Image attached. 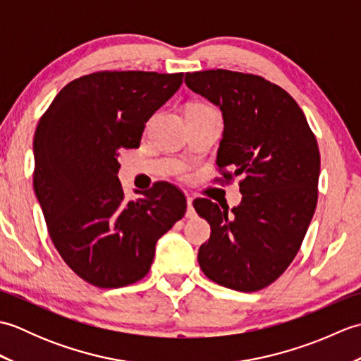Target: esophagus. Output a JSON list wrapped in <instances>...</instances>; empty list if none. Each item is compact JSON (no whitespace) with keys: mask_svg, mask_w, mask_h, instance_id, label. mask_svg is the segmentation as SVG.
<instances>
[{"mask_svg":"<svg viewBox=\"0 0 361 361\" xmlns=\"http://www.w3.org/2000/svg\"><path fill=\"white\" fill-rule=\"evenodd\" d=\"M186 202H188V212H186V216H188V217H192V216H194V208H192V202H194V198L190 197V195H188Z\"/></svg>","mask_w":361,"mask_h":361,"instance_id":"esophagus-1","label":"esophagus"}]
</instances>
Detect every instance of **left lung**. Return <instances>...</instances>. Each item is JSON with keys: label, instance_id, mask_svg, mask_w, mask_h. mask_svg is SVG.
Here are the masks:
<instances>
[{"label": "left lung", "instance_id": "1", "mask_svg": "<svg viewBox=\"0 0 361 361\" xmlns=\"http://www.w3.org/2000/svg\"><path fill=\"white\" fill-rule=\"evenodd\" d=\"M185 82L224 114L217 152L224 180L242 175V202L231 211L208 198L194 200L198 216L211 225L198 264L224 287L265 288L295 259L315 212L317 137L295 99L260 75L208 70L186 73Z\"/></svg>", "mask_w": 361, "mask_h": 361}]
</instances>
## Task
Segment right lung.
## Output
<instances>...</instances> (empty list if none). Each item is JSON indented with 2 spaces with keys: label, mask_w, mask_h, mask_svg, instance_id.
Listing matches in <instances>:
<instances>
[{
  "label": "right lung",
  "mask_w": 361,
  "mask_h": 361,
  "mask_svg": "<svg viewBox=\"0 0 361 361\" xmlns=\"http://www.w3.org/2000/svg\"><path fill=\"white\" fill-rule=\"evenodd\" d=\"M183 73L99 71L68 83L38 122L34 190L54 247L99 288L149 273L155 245L186 212V197L157 183L126 200L119 150L140 147L145 122L183 83Z\"/></svg>",
  "instance_id": "obj_1"
}]
</instances>
